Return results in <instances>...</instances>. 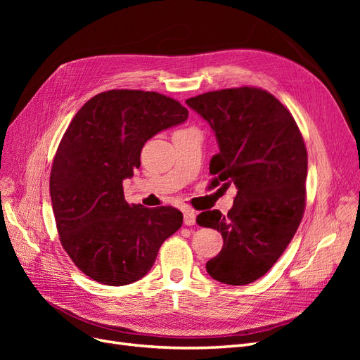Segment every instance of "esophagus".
Instances as JSON below:
<instances>
[{"instance_id": "obj_1", "label": "esophagus", "mask_w": 360, "mask_h": 360, "mask_svg": "<svg viewBox=\"0 0 360 360\" xmlns=\"http://www.w3.org/2000/svg\"><path fill=\"white\" fill-rule=\"evenodd\" d=\"M195 219H197V214H195L193 210H184V217H183L184 225L188 226L195 225Z\"/></svg>"}]
</instances>
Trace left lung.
Here are the masks:
<instances>
[{"instance_id":"1","label":"left lung","mask_w":360,"mask_h":360,"mask_svg":"<svg viewBox=\"0 0 360 360\" xmlns=\"http://www.w3.org/2000/svg\"><path fill=\"white\" fill-rule=\"evenodd\" d=\"M186 103L210 124L219 146L210 160L212 184L237 188L226 214L207 210L197 217L198 225L224 238L221 252L205 269L222 284H250L284 254L303 217L308 174L303 136L287 108L255 86L209 91Z\"/></svg>"}]
</instances>
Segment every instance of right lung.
I'll return each instance as SVG.
<instances>
[{"label": "right lung", "mask_w": 360, "mask_h": 360, "mask_svg": "<svg viewBox=\"0 0 360 360\" xmlns=\"http://www.w3.org/2000/svg\"><path fill=\"white\" fill-rule=\"evenodd\" d=\"M177 101L155 91L110 90L76 112L52 162L49 192L60 242L99 284L127 285L147 275L159 248L183 224L171 205L124 200L123 180L160 130L188 120Z\"/></svg>", "instance_id": "add662e5"}]
</instances>
